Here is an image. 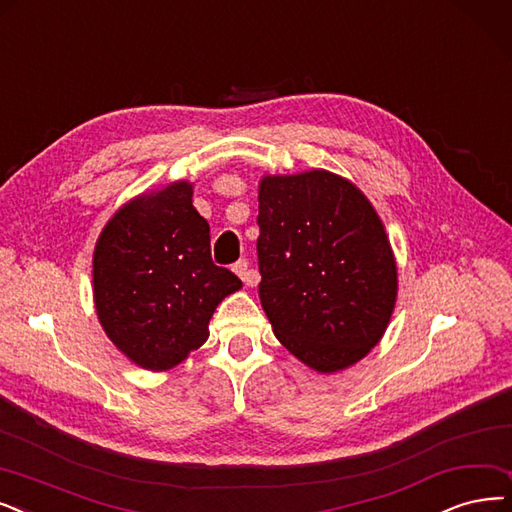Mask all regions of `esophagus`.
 Segmentation results:
<instances>
[{"mask_svg":"<svg viewBox=\"0 0 512 512\" xmlns=\"http://www.w3.org/2000/svg\"><path fill=\"white\" fill-rule=\"evenodd\" d=\"M233 271L239 275V279H241L245 285H248V288H254V285H258V281H260L258 271L250 269L248 260H239V262H235V264H233Z\"/></svg>","mask_w":512,"mask_h":512,"instance_id":"1","label":"esophagus"}]
</instances>
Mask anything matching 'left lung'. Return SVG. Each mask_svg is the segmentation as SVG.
<instances>
[{"label": "left lung", "mask_w": 512, "mask_h": 512, "mask_svg": "<svg viewBox=\"0 0 512 512\" xmlns=\"http://www.w3.org/2000/svg\"><path fill=\"white\" fill-rule=\"evenodd\" d=\"M258 296L298 361L336 374L382 340L397 302V260L363 191L327 170L258 182Z\"/></svg>", "instance_id": "1"}]
</instances>
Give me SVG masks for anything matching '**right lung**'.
<instances>
[{
    "label": "right lung",
    "mask_w": 512,
    "mask_h": 512,
    "mask_svg": "<svg viewBox=\"0 0 512 512\" xmlns=\"http://www.w3.org/2000/svg\"><path fill=\"white\" fill-rule=\"evenodd\" d=\"M241 281L210 256V224L193 208V182L174 180L126 201L92 254L96 317L117 351L168 372L208 340L216 306Z\"/></svg>",
    "instance_id": "right-lung-1"
}]
</instances>
